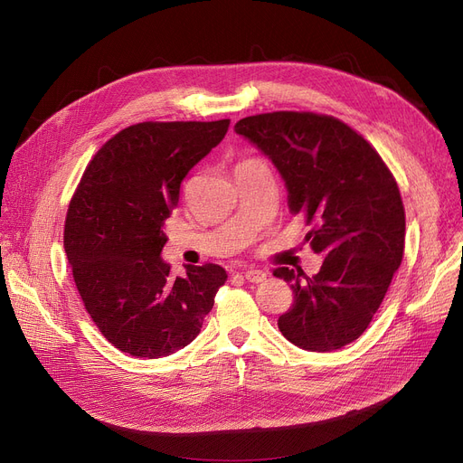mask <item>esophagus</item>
<instances>
[{"label": "esophagus", "instance_id": "obj_1", "mask_svg": "<svg viewBox=\"0 0 463 463\" xmlns=\"http://www.w3.org/2000/svg\"><path fill=\"white\" fill-rule=\"evenodd\" d=\"M244 278H246L248 281H251V283H262V281L266 279V272L257 270V269H250V270L244 272Z\"/></svg>", "mask_w": 463, "mask_h": 463}]
</instances>
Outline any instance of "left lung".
I'll return each instance as SVG.
<instances>
[{"mask_svg":"<svg viewBox=\"0 0 463 463\" xmlns=\"http://www.w3.org/2000/svg\"><path fill=\"white\" fill-rule=\"evenodd\" d=\"M234 131L272 159L288 208L313 229L306 234L321 270L278 269L295 302L278 319L281 334L306 351H335L362 335L400 269L405 210L398 184L373 146L342 119L315 112H266Z\"/></svg>","mask_w":463,"mask_h":463,"instance_id":"1","label":"left lung"}]
</instances>
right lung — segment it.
Masks as SVG:
<instances>
[{
	"mask_svg": "<svg viewBox=\"0 0 463 463\" xmlns=\"http://www.w3.org/2000/svg\"><path fill=\"white\" fill-rule=\"evenodd\" d=\"M231 119L142 121L107 140L88 163L67 208L63 248L91 321L137 358L189 345L227 272L185 266L175 278L161 259L165 219L189 170L223 140Z\"/></svg>",
	"mask_w": 463,
	"mask_h": 463,
	"instance_id": "1",
	"label": "right lung"
}]
</instances>
